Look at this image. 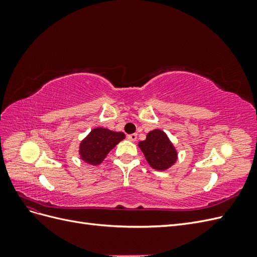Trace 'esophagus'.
<instances>
[{"mask_svg": "<svg viewBox=\"0 0 257 257\" xmlns=\"http://www.w3.org/2000/svg\"><path fill=\"white\" fill-rule=\"evenodd\" d=\"M126 137H127L128 141H131V142H135L136 139H137V134H136V133H134V134H130V135H127Z\"/></svg>", "mask_w": 257, "mask_h": 257, "instance_id": "obj_1", "label": "esophagus"}]
</instances>
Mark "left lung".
<instances>
[{
    "instance_id": "left-lung-1",
    "label": "left lung",
    "mask_w": 257,
    "mask_h": 257,
    "mask_svg": "<svg viewBox=\"0 0 257 257\" xmlns=\"http://www.w3.org/2000/svg\"><path fill=\"white\" fill-rule=\"evenodd\" d=\"M138 146L144 152L149 165L157 170L169 168L177 160L176 149L166 134L161 130L149 132L146 141L141 142Z\"/></svg>"
}]
</instances>
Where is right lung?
I'll use <instances>...</instances> for the list:
<instances>
[{
	"label": "right lung",
	"mask_w": 257,
	"mask_h": 257,
	"mask_svg": "<svg viewBox=\"0 0 257 257\" xmlns=\"http://www.w3.org/2000/svg\"><path fill=\"white\" fill-rule=\"evenodd\" d=\"M124 138L125 135L122 132H112L103 127L92 130L80 144L81 160L91 165L100 164L108 152Z\"/></svg>",
	"instance_id": "1"
}]
</instances>
